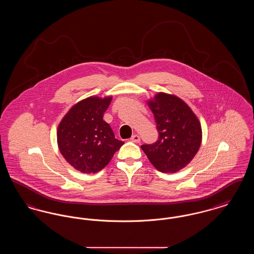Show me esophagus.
<instances>
[{
    "instance_id": "1",
    "label": "esophagus",
    "mask_w": 254,
    "mask_h": 254,
    "mask_svg": "<svg viewBox=\"0 0 254 254\" xmlns=\"http://www.w3.org/2000/svg\"><path fill=\"white\" fill-rule=\"evenodd\" d=\"M130 140H131V142H133V143H139V142L141 141L140 136H139V135H137V134H134V135H132V137L130 138Z\"/></svg>"
}]
</instances>
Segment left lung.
<instances>
[{
    "label": "left lung",
    "mask_w": 254,
    "mask_h": 254,
    "mask_svg": "<svg viewBox=\"0 0 254 254\" xmlns=\"http://www.w3.org/2000/svg\"><path fill=\"white\" fill-rule=\"evenodd\" d=\"M148 107L159 136L155 143L141 147L159 171L177 172L193 159L201 145L200 122L190 108L174 95L158 93Z\"/></svg>",
    "instance_id": "1"
}]
</instances>
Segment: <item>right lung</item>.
Returning <instances> with one entry per match:
<instances>
[{"label": "right lung", "mask_w": 254, "mask_h": 254, "mask_svg": "<svg viewBox=\"0 0 254 254\" xmlns=\"http://www.w3.org/2000/svg\"><path fill=\"white\" fill-rule=\"evenodd\" d=\"M111 100V97L86 98L73 106L58 127L57 141L62 155L83 173L102 170L124 145L103 120Z\"/></svg>", "instance_id": "right-lung-1"}]
</instances>
